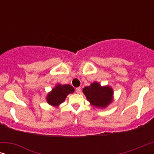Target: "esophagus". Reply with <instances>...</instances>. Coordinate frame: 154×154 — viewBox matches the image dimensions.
Listing matches in <instances>:
<instances>
[{"instance_id": "34e87169", "label": "esophagus", "mask_w": 154, "mask_h": 154, "mask_svg": "<svg viewBox=\"0 0 154 154\" xmlns=\"http://www.w3.org/2000/svg\"><path fill=\"white\" fill-rule=\"evenodd\" d=\"M75 92H76V93H78V94L81 93V88H80V87L75 88Z\"/></svg>"}]
</instances>
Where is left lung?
<instances>
[{
  "label": "left lung",
  "mask_w": 154,
  "mask_h": 154,
  "mask_svg": "<svg viewBox=\"0 0 154 154\" xmlns=\"http://www.w3.org/2000/svg\"><path fill=\"white\" fill-rule=\"evenodd\" d=\"M83 92L90 104L98 108H105L113 101L112 88L108 85L101 86L97 82L84 88Z\"/></svg>",
  "instance_id": "left-lung-1"
}]
</instances>
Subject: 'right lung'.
Listing matches in <instances>:
<instances>
[{
    "label": "right lung",
    "mask_w": 154,
    "mask_h": 154,
    "mask_svg": "<svg viewBox=\"0 0 154 154\" xmlns=\"http://www.w3.org/2000/svg\"><path fill=\"white\" fill-rule=\"evenodd\" d=\"M73 92L74 88L70 85L57 84L52 90V91L48 94L46 100L49 104L57 107L64 102L69 94L73 93Z\"/></svg>",
    "instance_id": "right-lung-1"
}]
</instances>
